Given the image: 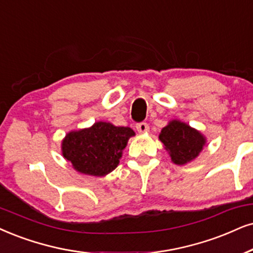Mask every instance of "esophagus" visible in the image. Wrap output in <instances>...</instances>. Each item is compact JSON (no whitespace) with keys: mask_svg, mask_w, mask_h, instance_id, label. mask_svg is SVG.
I'll use <instances>...</instances> for the list:
<instances>
[{"mask_svg":"<svg viewBox=\"0 0 253 253\" xmlns=\"http://www.w3.org/2000/svg\"><path fill=\"white\" fill-rule=\"evenodd\" d=\"M136 130L139 133H141V134L147 133L149 130L148 124H147V123H139V124H136Z\"/></svg>","mask_w":253,"mask_h":253,"instance_id":"34e87169","label":"esophagus"}]
</instances>
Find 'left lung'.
<instances>
[{"mask_svg": "<svg viewBox=\"0 0 253 253\" xmlns=\"http://www.w3.org/2000/svg\"><path fill=\"white\" fill-rule=\"evenodd\" d=\"M159 139L169 150L171 161L176 165H185L194 160L206 143V139L200 132L176 120L162 128Z\"/></svg>", "mask_w": 253, "mask_h": 253, "instance_id": "obj_1", "label": "left lung"}]
</instances>
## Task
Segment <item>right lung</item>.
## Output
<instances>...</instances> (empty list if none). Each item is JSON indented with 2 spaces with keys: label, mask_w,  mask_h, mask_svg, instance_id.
<instances>
[{
  "label": "right lung",
  "mask_w": 253,
  "mask_h": 253,
  "mask_svg": "<svg viewBox=\"0 0 253 253\" xmlns=\"http://www.w3.org/2000/svg\"><path fill=\"white\" fill-rule=\"evenodd\" d=\"M134 130L110 123H95L91 128L71 132L62 143L63 155L76 170L104 176L119 165V159Z\"/></svg>",
  "instance_id": "obj_1"
}]
</instances>
